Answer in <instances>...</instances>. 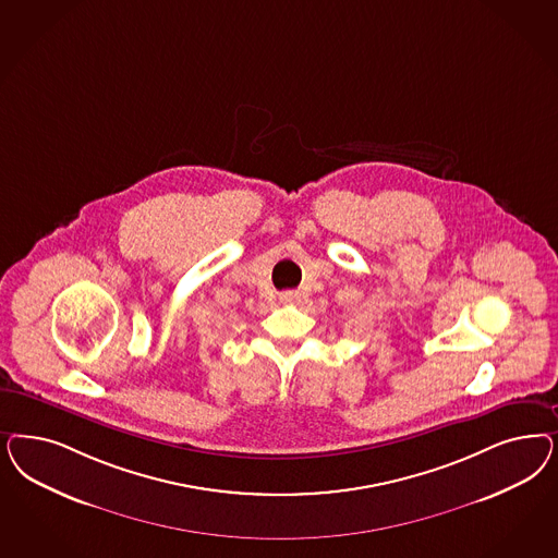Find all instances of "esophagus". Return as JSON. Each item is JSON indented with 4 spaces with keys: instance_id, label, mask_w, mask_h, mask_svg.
Listing matches in <instances>:
<instances>
[{
    "instance_id": "1",
    "label": "esophagus",
    "mask_w": 558,
    "mask_h": 558,
    "mask_svg": "<svg viewBox=\"0 0 558 558\" xmlns=\"http://www.w3.org/2000/svg\"><path fill=\"white\" fill-rule=\"evenodd\" d=\"M300 293L298 291H286V293H281V300L286 302V304H298L300 302Z\"/></svg>"
}]
</instances>
